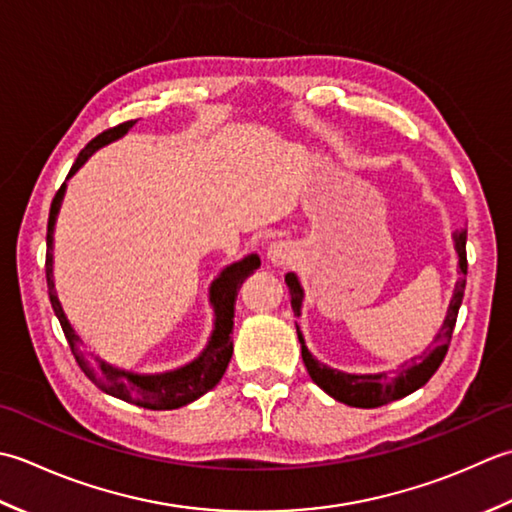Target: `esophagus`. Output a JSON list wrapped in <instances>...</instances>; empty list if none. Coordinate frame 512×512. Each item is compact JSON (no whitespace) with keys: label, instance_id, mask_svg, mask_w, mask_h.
<instances>
[{"label":"esophagus","instance_id":"esophagus-1","mask_svg":"<svg viewBox=\"0 0 512 512\" xmlns=\"http://www.w3.org/2000/svg\"><path fill=\"white\" fill-rule=\"evenodd\" d=\"M267 258L271 260V265L287 267L296 260V249L291 247V243H287V241H276V243L269 245Z\"/></svg>","mask_w":512,"mask_h":512}]
</instances>
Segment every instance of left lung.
Wrapping results in <instances>:
<instances>
[{"label": "left lung", "mask_w": 512, "mask_h": 512, "mask_svg": "<svg viewBox=\"0 0 512 512\" xmlns=\"http://www.w3.org/2000/svg\"><path fill=\"white\" fill-rule=\"evenodd\" d=\"M455 247H457V256H460V269L462 276L455 283L453 291V300L448 305V314L444 325L433 340V351L422 353L420 362L411 360V367H404L395 373H378V375H351V373H342L336 369H329L325 364H320L314 356H311L309 349L305 347V340H302V333L296 325L298 340L302 344V362H305L307 373L311 375L318 387L329 393L333 400H338L342 404L349 406H358V409H375V406H384L393 400H400L404 395H409L424 387L426 382L431 380V375L440 369V364L448 351V344H451L453 338V329L457 322V311H460L462 298H464V289H466V271H468V260H466V232H455ZM285 283L289 287V296H291V309L294 314L300 316V305H302V289L298 278L294 274L285 276Z\"/></svg>", "instance_id": "1"}]
</instances>
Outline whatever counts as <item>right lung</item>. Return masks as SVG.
Returning a JSON list of instances; mask_svg holds the SVG:
<instances>
[{
  "mask_svg": "<svg viewBox=\"0 0 512 512\" xmlns=\"http://www.w3.org/2000/svg\"><path fill=\"white\" fill-rule=\"evenodd\" d=\"M137 121H125L114 125V128L103 130L97 134L86 148H83L77 156V161L72 163V168L68 176L75 174L83 161L95 152L101 145H106L114 139L123 137L132 125ZM66 192V183L59 187L55 198L50 203V216H48V234H46V283H48V296H50V305L55 316L59 318V325L64 329V336L70 344L72 356H75L77 364L81 371L88 375L90 382H95L101 391H106L108 395H114V398L125 400L130 404L143 406V409H152V411H165V409H179V406L190 404L194 400L201 398L203 393L214 389L218 382H221L223 373L227 369L229 360H232V351H234V342H232V327H234V305L238 298V291H241L245 280L254 274V271L260 267V258L256 254L247 256L241 263H234L232 267H227L221 276H218L212 289H210V300L214 305V333L212 340L207 344V349L198 356L194 362L185 364V367L168 371L161 375H137V373H125L119 369H112L110 364L103 360L95 358L90 360L83 356L81 351V340L75 333V329L70 327V322L64 314V309L59 305V298L55 294V283H52V227H55V218L59 212L61 198H64Z\"/></svg>",
  "mask_w": 512,
  "mask_h": 512,
  "instance_id": "1",
  "label": "right lung"
}]
</instances>
